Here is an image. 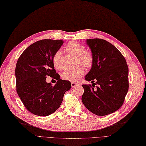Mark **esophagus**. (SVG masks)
<instances>
[{"instance_id":"obj_1","label":"esophagus","mask_w":146,"mask_h":146,"mask_svg":"<svg viewBox=\"0 0 146 146\" xmlns=\"http://www.w3.org/2000/svg\"><path fill=\"white\" fill-rule=\"evenodd\" d=\"M71 85H72V88H75V87H76V86L79 85L78 83H74V82H72V83H71Z\"/></svg>"}]
</instances>
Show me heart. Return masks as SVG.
Wrapping results in <instances>:
<instances>
[{
    "label": "heart",
    "instance_id": "b5f03b06",
    "mask_svg": "<svg viewBox=\"0 0 146 146\" xmlns=\"http://www.w3.org/2000/svg\"><path fill=\"white\" fill-rule=\"evenodd\" d=\"M65 50L76 57H78V63L81 64L86 68H90L94 64V56L90 51L86 50L85 45L75 41H71L68 43L65 47ZM61 58L62 53L60 51H57L52 56V62L53 66L58 70L62 68L61 65ZM85 73L84 68L82 66L74 69V70H67L64 71L61 77L66 80L71 82H77Z\"/></svg>",
    "mask_w": 146,
    "mask_h": 146
}]
</instances>
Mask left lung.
Returning a JSON list of instances; mask_svg holds the SVG:
<instances>
[{"label":"left lung","instance_id":"obj_1","mask_svg":"<svg viewBox=\"0 0 146 146\" xmlns=\"http://www.w3.org/2000/svg\"><path fill=\"white\" fill-rule=\"evenodd\" d=\"M86 42L94 56V64L85 79L94 85H83L82 101L99 116L117 111L123 104L129 88L128 67L120 51L106 40L94 38Z\"/></svg>","mask_w":146,"mask_h":146}]
</instances>
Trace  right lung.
<instances>
[{
    "label": "right lung",
    "instance_id": "obj_1",
    "mask_svg": "<svg viewBox=\"0 0 146 146\" xmlns=\"http://www.w3.org/2000/svg\"><path fill=\"white\" fill-rule=\"evenodd\" d=\"M63 40H42L26 48L19 57L15 76L17 92L30 112L38 116H48L62 103L71 83L60 79L52 62V56L63 45ZM48 75L58 81L54 86L46 82Z\"/></svg>",
    "mask_w": 146,
    "mask_h": 146
}]
</instances>
